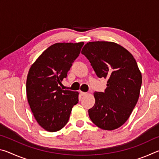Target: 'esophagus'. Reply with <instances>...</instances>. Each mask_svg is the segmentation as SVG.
<instances>
[{"label": "esophagus", "mask_w": 159, "mask_h": 159, "mask_svg": "<svg viewBox=\"0 0 159 159\" xmlns=\"http://www.w3.org/2000/svg\"><path fill=\"white\" fill-rule=\"evenodd\" d=\"M80 94L82 96H84L86 94H87V93H85V92H82V91H80Z\"/></svg>", "instance_id": "34e87169"}]
</instances>
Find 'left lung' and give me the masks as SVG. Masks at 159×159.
<instances>
[{"mask_svg": "<svg viewBox=\"0 0 159 159\" xmlns=\"http://www.w3.org/2000/svg\"><path fill=\"white\" fill-rule=\"evenodd\" d=\"M81 53L98 77L108 79L104 93H94L89 116L99 128L115 130L124 124L138 102L142 85L138 64L131 53L113 42L87 43Z\"/></svg>", "mask_w": 159, "mask_h": 159, "instance_id": "left-lung-1", "label": "left lung"}]
</instances>
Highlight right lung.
Returning a JSON list of instances; mask_svg holds the SVG:
<instances>
[{
  "label": "right lung",
  "instance_id": "right-lung-1",
  "mask_svg": "<svg viewBox=\"0 0 159 159\" xmlns=\"http://www.w3.org/2000/svg\"><path fill=\"white\" fill-rule=\"evenodd\" d=\"M84 43H57L47 48L32 64L26 79V95L38 123L49 132L61 130L79 102V93L60 85L79 57Z\"/></svg>",
  "mask_w": 159,
  "mask_h": 159
}]
</instances>
